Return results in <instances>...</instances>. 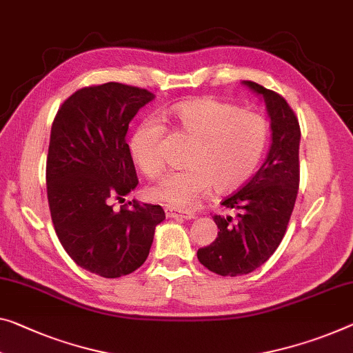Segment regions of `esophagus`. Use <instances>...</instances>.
Here are the masks:
<instances>
[{"instance_id":"34e87169","label":"esophagus","mask_w":353,"mask_h":353,"mask_svg":"<svg viewBox=\"0 0 353 353\" xmlns=\"http://www.w3.org/2000/svg\"><path fill=\"white\" fill-rule=\"evenodd\" d=\"M165 216L167 218H183V219H194L195 214L192 211H181L172 207H165Z\"/></svg>"}]
</instances>
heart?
<instances>
[{
  "label": "heart",
  "mask_w": 353,
  "mask_h": 353,
  "mask_svg": "<svg viewBox=\"0 0 353 353\" xmlns=\"http://www.w3.org/2000/svg\"><path fill=\"white\" fill-rule=\"evenodd\" d=\"M172 117L195 142L186 158L189 167L169 173L148 189V197L156 202L188 207L213 186L218 192L235 191L249 180L267 151L270 123L260 112L216 97H200L173 107ZM164 123L148 117L131 135V156L145 175L158 176L164 170Z\"/></svg>",
  "instance_id": "b5f03b06"
}]
</instances>
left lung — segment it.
<instances>
[{"label":"left lung","mask_w":353,"mask_h":353,"mask_svg":"<svg viewBox=\"0 0 353 353\" xmlns=\"http://www.w3.org/2000/svg\"><path fill=\"white\" fill-rule=\"evenodd\" d=\"M271 120L267 161L251 180L221 202L235 214H214L218 238L197 251L199 262L221 276L248 274L273 256L285 235L300 186V123L283 96L251 80Z\"/></svg>","instance_id":"left-lung-1"}]
</instances>
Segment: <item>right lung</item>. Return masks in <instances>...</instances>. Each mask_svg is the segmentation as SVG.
I'll list each match as a JSON object with an SVG mask.
<instances>
[{"instance_id": "1", "label": "right lung", "mask_w": 353, "mask_h": 353, "mask_svg": "<svg viewBox=\"0 0 353 353\" xmlns=\"http://www.w3.org/2000/svg\"><path fill=\"white\" fill-rule=\"evenodd\" d=\"M153 97L118 82L85 86L63 102L52 124L46 180L53 227L69 257L102 278L142 267L165 219L161 205H112L139 184L126 134Z\"/></svg>"}]
</instances>
